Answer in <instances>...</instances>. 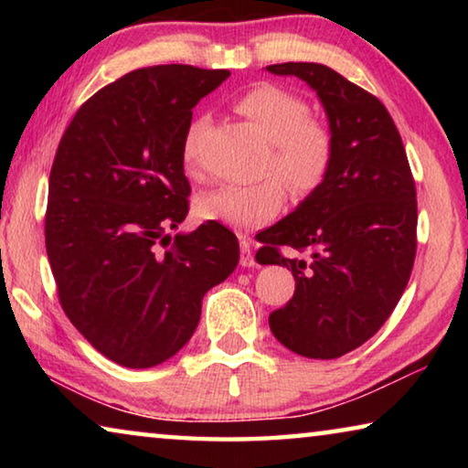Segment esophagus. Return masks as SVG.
Masks as SVG:
<instances>
[{
  "instance_id": "34e87169",
  "label": "esophagus",
  "mask_w": 468,
  "mask_h": 468,
  "mask_svg": "<svg viewBox=\"0 0 468 468\" xmlns=\"http://www.w3.org/2000/svg\"><path fill=\"white\" fill-rule=\"evenodd\" d=\"M239 243H241V266H245V268L256 266V258H253V253H251L250 239H245V237H239Z\"/></svg>"
}]
</instances>
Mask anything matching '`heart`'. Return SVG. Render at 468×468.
<instances>
[{"label": "heart", "mask_w": 468, "mask_h": 468, "mask_svg": "<svg viewBox=\"0 0 468 468\" xmlns=\"http://www.w3.org/2000/svg\"><path fill=\"white\" fill-rule=\"evenodd\" d=\"M235 109L271 142L264 171L276 176L256 184L223 186L197 196L196 215L248 231L264 227L279 215L287 196L283 178L295 196L318 192L335 165L336 140L330 125L310 115V105L303 97L279 84L251 86L235 101ZM200 130L202 120H196L184 138V163L189 171L196 167V138Z\"/></svg>", "instance_id": "obj_1"}]
</instances>
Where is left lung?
<instances>
[{"label":"left lung","mask_w":468,"mask_h":468,"mask_svg":"<svg viewBox=\"0 0 468 468\" xmlns=\"http://www.w3.org/2000/svg\"><path fill=\"white\" fill-rule=\"evenodd\" d=\"M266 69L310 84L336 140L324 186L260 235V264H282L295 276L292 299L268 322L292 353L336 359L374 336L407 289L417 253L415 179L400 133L374 94L322 63ZM282 247L298 258L284 257Z\"/></svg>","instance_id":"left-lung-1"}]
</instances>
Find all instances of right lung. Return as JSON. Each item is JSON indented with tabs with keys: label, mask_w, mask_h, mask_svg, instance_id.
Returning <instances> with one entry per match:
<instances>
[{
	"label": "right lung",
	"mask_w": 468,
	"mask_h": 468,
	"mask_svg": "<svg viewBox=\"0 0 468 468\" xmlns=\"http://www.w3.org/2000/svg\"><path fill=\"white\" fill-rule=\"evenodd\" d=\"M229 69L153 66L122 76L76 111L49 176L45 245L61 310L123 367L173 357L200 322L206 291L239 262L220 223H184L192 192L184 138L197 101Z\"/></svg>",
	"instance_id": "right-lung-1"
}]
</instances>
